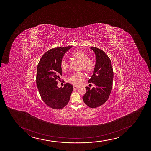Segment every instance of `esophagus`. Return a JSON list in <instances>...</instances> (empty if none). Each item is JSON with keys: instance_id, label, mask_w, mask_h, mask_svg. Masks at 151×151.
I'll return each instance as SVG.
<instances>
[{"instance_id": "obj_1", "label": "esophagus", "mask_w": 151, "mask_h": 151, "mask_svg": "<svg viewBox=\"0 0 151 151\" xmlns=\"http://www.w3.org/2000/svg\"><path fill=\"white\" fill-rule=\"evenodd\" d=\"M78 88V86H73V88H75V89H76V88Z\"/></svg>"}]
</instances>
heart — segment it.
<instances>
[{"mask_svg": "<svg viewBox=\"0 0 151 151\" xmlns=\"http://www.w3.org/2000/svg\"><path fill=\"white\" fill-rule=\"evenodd\" d=\"M72 57L81 63V68L86 73H91L94 71L95 63L93 60L88 58V55L83 51H77L72 54ZM60 66L63 71H66L68 68V64L66 61L63 60L61 62ZM85 78L83 73H75L68 78V81L71 84L78 86Z\"/></svg>", "mask_w": 151, "mask_h": 151, "instance_id": "b5f03b06", "label": "heart"}]
</instances>
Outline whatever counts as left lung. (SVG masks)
<instances>
[{
  "instance_id": "left-lung-1",
  "label": "left lung",
  "mask_w": 151,
  "mask_h": 151,
  "mask_svg": "<svg viewBox=\"0 0 151 151\" xmlns=\"http://www.w3.org/2000/svg\"><path fill=\"white\" fill-rule=\"evenodd\" d=\"M96 55V64L93 75L88 83L95 87H86L87 92L83 97V102L89 107L97 108L106 102L112 88L113 71L111 60L107 55L100 49L91 47Z\"/></svg>"
}]
</instances>
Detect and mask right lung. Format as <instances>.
<instances>
[{
  "instance_id": "obj_1",
  "label": "right lung",
  "mask_w": 151,
  "mask_h": 151,
  "mask_svg": "<svg viewBox=\"0 0 151 151\" xmlns=\"http://www.w3.org/2000/svg\"><path fill=\"white\" fill-rule=\"evenodd\" d=\"M71 47L51 49L43 54L37 66L36 83L40 96L47 106L54 109L66 106L73 92V85L67 83L59 88L56 81L62 75L60 64L63 56Z\"/></svg>"
}]
</instances>
